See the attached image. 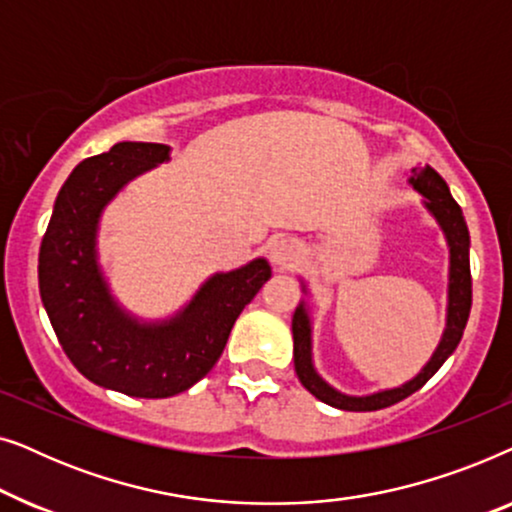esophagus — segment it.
Wrapping results in <instances>:
<instances>
[{
    "instance_id": "34e87169",
    "label": "esophagus",
    "mask_w": 512,
    "mask_h": 512,
    "mask_svg": "<svg viewBox=\"0 0 512 512\" xmlns=\"http://www.w3.org/2000/svg\"><path fill=\"white\" fill-rule=\"evenodd\" d=\"M298 256H300L298 244L291 242V240H277L270 247L272 263L279 265V268H289V265H293V263L298 261Z\"/></svg>"
}]
</instances>
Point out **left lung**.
<instances>
[{"mask_svg": "<svg viewBox=\"0 0 512 512\" xmlns=\"http://www.w3.org/2000/svg\"><path fill=\"white\" fill-rule=\"evenodd\" d=\"M410 184L415 191H419L426 198L424 205L429 207V212L436 216V221L443 228L450 244V305H447V328L443 333V340L436 349V354L431 356V361L426 363L422 373L415 380L405 382L398 389H387L380 394L370 396H345L340 391L321 380L317 370L312 366V340H310V317H307L305 305L296 307L293 312V363H296V375L303 382V387L310 391L312 396H317L319 401H324L333 408L349 410V412H370V410H382L389 408L410 394H415L417 389H422L433 375L438 373V368L443 366L454 349H457L461 335H464L468 314H471L473 303V279H471V261H468V247H471V237H468V228L464 221V212L457 205V200L452 198L450 188H447L445 179L433 170V167H415L412 170Z\"/></svg>", "mask_w": 512, "mask_h": 512, "instance_id": "1", "label": "left lung"}]
</instances>
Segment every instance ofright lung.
Segmentation results:
<instances>
[{"label": "right lung", "instance_id": "1", "mask_svg": "<svg viewBox=\"0 0 512 512\" xmlns=\"http://www.w3.org/2000/svg\"><path fill=\"white\" fill-rule=\"evenodd\" d=\"M167 158L165 144L121 142L83 160L60 188L39 249L41 303L67 359L90 382L137 398H167L202 380L272 275L265 258L214 275L163 324H139L114 303L97 268V221L130 179Z\"/></svg>", "mask_w": 512, "mask_h": 512}]
</instances>
